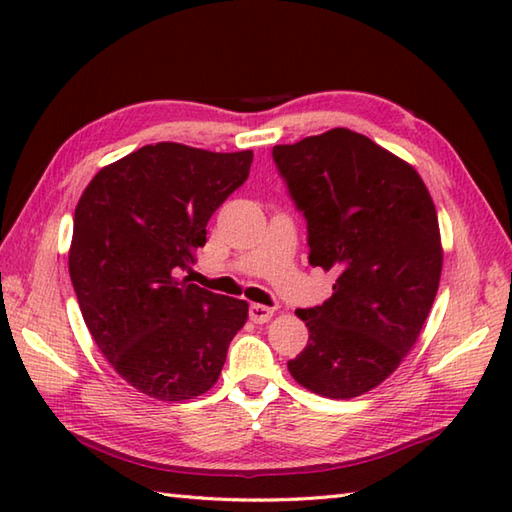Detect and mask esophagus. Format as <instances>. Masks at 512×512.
I'll list each match as a JSON object with an SVG mask.
<instances>
[{
  "label": "esophagus",
  "mask_w": 512,
  "mask_h": 512,
  "mask_svg": "<svg viewBox=\"0 0 512 512\" xmlns=\"http://www.w3.org/2000/svg\"><path fill=\"white\" fill-rule=\"evenodd\" d=\"M248 317L253 323H268L273 319V308H266L262 303H253V306L248 308Z\"/></svg>",
  "instance_id": "obj_1"
}]
</instances>
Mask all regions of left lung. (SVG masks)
<instances>
[{"label": "left lung", "instance_id": "1", "mask_svg": "<svg viewBox=\"0 0 512 512\" xmlns=\"http://www.w3.org/2000/svg\"><path fill=\"white\" fill-rule=\"evenodd\" d=\"M273 158L308 220L310 264L339 273L323 306L297 310L310 339L288 372L312 394L363 396L396 372L436 299V206L409 162L352 129L277 145Z\"/></svg>", "mask_w": 512, "mask_h": 512}]
</instances>
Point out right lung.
Wrapping results in <instances>:
<instances>
[{
	"label": "right lung",
	"instance_id": "right-lung-1",
	"mask_svg": "<svg viewBox=\"0 0 512 512\" xmlns=\"http://www.w3.org/2000/svg\"><path fill=\"white\" fill-rule=\"evenodd\" d=\"M253 151L156 143L103 167L74 209L70 279L94 343L125 383L180 402L209 391L248 303L178 270L206 244V222L244 184Z\"/></svg>",
	"mask_w": 512,
	"mask_h": 512
}]
</instances>
